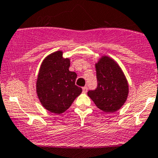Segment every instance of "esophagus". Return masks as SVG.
Wrapping results in <instances>:
<instances>
[{
  "mask_svg": "<svg viewBox=\"0 0 158 158\" xmlns=\"http://www.w3.org/2000/svg\"><path fill=\"white\" fill-rule=\"evenodd\" d=\"M82 89H83V92L84 93H86L87 91H88V88H87L86 86L83 87V88H82Z\"/></svg>",
  "mask_w": 158,
  "mask_h": 158,
  "instance_id": "34e87169",
  "label": "esophagus"
}]
</instances>
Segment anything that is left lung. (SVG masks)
<instances>
[{
	"label": "left lung",
	"mask_w": 158,
	"mask_h": 158,
	"mask_svg": "<svg viewBox=\"0 0 158 158\" xmlns=\"http://www.w3.org/2000/svg\"><path fill=\"white\" fill-rule=\"evenodd\" d=\"M98 86L88 95L103 112H114L127 101L129 85L121 67L112 58L103 56L95 64Z\"/></svg>",
	"instance_id": "8db88e82"
}]
</instances>
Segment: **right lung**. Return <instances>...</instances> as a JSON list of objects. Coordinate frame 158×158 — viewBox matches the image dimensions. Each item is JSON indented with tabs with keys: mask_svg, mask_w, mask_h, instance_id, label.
Segmentation results:
<instances>
[{
	"mask_svg": "<svg viewBox=\"0 0 158 158\" xmlns=\"http://www.w3.org/2000/svg\"><path fill=\"white\" fill-rule=\"evenodd\" d=\"M69 58L56 51L47 56L42 63L36 81V93L42 106L55 114L70 108L74 99L82 92L75 85L77 73L70 71Z\"/></svg>",
	"mask_w": 158,
	"mask_h": 158,
	"instance_id": "add662e5",
	"label": "right lung"
}]
</instances>
